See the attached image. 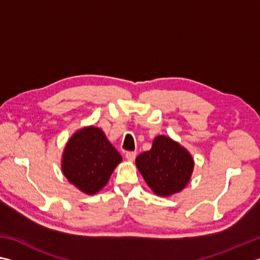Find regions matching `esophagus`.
<instances>
[{
	"mask_svg": "<svg viewBox=\"0 0 260 260\" xmlns=\"http://www.w3.org/2000/svg\"><path fill=\"white\" fill-rule=\"evenodd\" d=\"M126 159L128 161H134L135 157H136V152H133V151H129V152H126Z\"/></svg>",
	"mask_w": 260,
	"mask_h": 260,
	"instance_id": "34e87169",
	"label": "esophagus"
}]
</instances>
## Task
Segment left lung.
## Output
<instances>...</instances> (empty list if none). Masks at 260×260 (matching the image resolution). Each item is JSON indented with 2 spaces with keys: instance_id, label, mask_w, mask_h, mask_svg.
I'll list each match as a JSON object with an SVG mask.
<instances>
[{
  "instance_id": "8db88e82",
  "label": "left lung",
  "mask_w": 260,
  "mask_h": 260,
  "mask_svg": "<svg viewBox=\"0 0 260 260\" xmlns=\"http://www.w3.org/2000/svg\"><path fill=\"white\" fill-rule=\"evenodd\" d=\"M136 167L156 195L168 196L184 189L194 161L184 147L169 137L157 136L152 149L136 157Z\"/></svg>"
}]
</instances>
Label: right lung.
<instances>
[{
  "label": "right lung",
  "instance_id": "add662e5",
  "mask_svg": "<svg viewBox=\"0 0 260 260\" xmlns=\"http://www.w3.org/2000/svg\"><path fill=\"white\" fill-rule=\"evenodd\" d=\"M120 161L121 155L104 132L91 126L71 137L64 151L62 169L70 182L92 195L108 182Z\"/></svg>",
  "mask_w": 260,
  "mask_h": 260
}]
</instances>
